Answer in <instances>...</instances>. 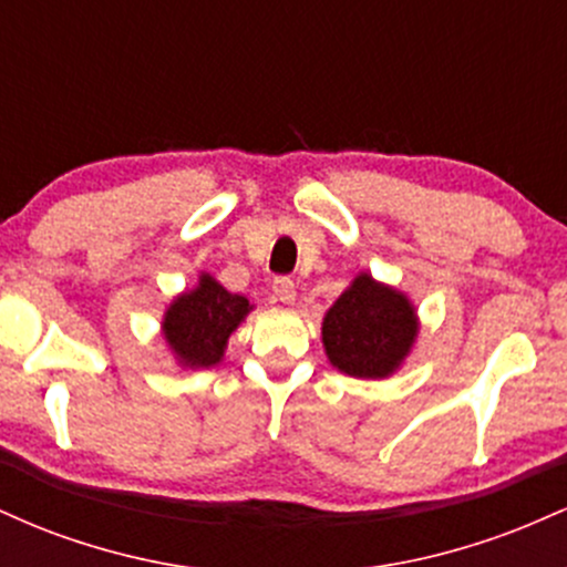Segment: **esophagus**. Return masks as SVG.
Instances as JSON below:
<instances>
[{
    "mask_svg": "<svg viewBox=\"0 0 567 567\" xmlns=\"http://www.w3.org/2000/svg\"><path fill=\"white\" fill-rule=\"evenodd\" d=\"M271 288H275V296H277L282 303H292V301H296V282H292L290 277H277Z\"/></svg>",
    "mask_w": 567,
    "mask_h": 567,
    "instance_id": "34e87169",
    "label": "esophagus"
}]
</instances>
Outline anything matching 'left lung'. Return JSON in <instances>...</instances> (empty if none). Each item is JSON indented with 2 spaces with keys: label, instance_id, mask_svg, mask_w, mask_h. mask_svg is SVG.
Instances as JSON below:
<instances>
[{
  "label": "left lung",
  "instance_id": "1",
  "mask_svg": "<svg viewBox=\"0 0 567 567\" xmlns=\"http://www.w3.org/2000/svg\"><path fill=\"white\" fill-rule=\"evenodd\" d=\"M419 333L413 306L402 292L360 275L324 315L322 343L330 362L354 379L394 373Z\"/></svg>",
  "mask_w": 567,
  "mask_h": 567
}]
</instances>
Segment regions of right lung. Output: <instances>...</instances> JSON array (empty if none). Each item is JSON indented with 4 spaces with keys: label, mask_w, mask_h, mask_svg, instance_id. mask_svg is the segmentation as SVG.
<instances>
[{
    "label": "right lung",
    "mask_w": 567,
    "mask_h": 567,
    "mask_svg": "<svg viewBox=\"0 0 567 567\" xmlns=\"http://www.w3.org/2000/svg\"><path fill=\"white\" fill-rule=\"evenodd\" d=\"M252 306L216 279L202 275L199 288L175 298L167 309L165 341L188 368H210L224 357L226 341Z\"/></svg>",
    "instance_id": "right-lung-1"
}]
</instances>
